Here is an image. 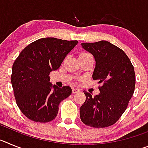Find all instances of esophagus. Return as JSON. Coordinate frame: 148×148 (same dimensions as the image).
Here are the masks:
<instances>
[{
  "instance_id": "obj_1",
  "label": "esophagus",
  "mask_w": 148,
  "mask_h": 148,
  "mask_svg": "<svg viewBox=\"0 0 148 148\" xmlns=\"http://www.w3.org/2000/svg\"><path fill=\"white\" fill-rule=\"evenodd\" d=\"M72 92H73V93H76V92H79V90L77 88H74V87H73V88L72 89Z\"/></svg>"
}]
</instances>
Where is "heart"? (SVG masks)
<instances>
[{
  "instance_id": "1",
  "label": "heart",
  "mask_w": 148,
  "mask_h": 148,
  "mask_svg": "<svg viewBox=\"0 0 148 148\" xmlns=\"http://www.w3.org/2000/svg\"><path fill=\"white\" fill-rule=\"evenodd\" d=\"M83 54H88V53H83Z\"/></svg>"
}]
</instances>
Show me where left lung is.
Listing matches in <instances>:
<instances>
[{
	"mask_svg": "<svg viewBox=\"0 0 148 148\" xmlns=\"http://www.w3.org/2000/svg\"><path fill=\"white\" fill-rule=\"evenodd\" d=\"M82 47L94 56L93 80L102 83L100 93L84 91L85 102L80 108L81 120L92 127L114 125L124 113L135 90L136 76L131 61L125 53L107 40L82 43Z\"/></svg>",
	"mask_w": 148,
	"mask_h": 148,
	"instance_id": "1",
	"label": "left lung"
}]
</instances>
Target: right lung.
Returning a JSON list of instances; mask_svg holds the SVG:
<instances>
[{
    "instance_id": "right-lung-1",
    "label": "right lung",
    "mask_w": 148,
    "mask_h": 148,
    "mask_svg": "<svg viewBox=\"0 0 148 148\" xmlns=\"http://www.w3.org/2000/svg\"><path fill=\"white\" fill-rule=\"evenodd\" d=\"M78 40L44 38L27 46L12 66L11 82L17 105L29 119L49 122L58 105L72 93L69 86L59 88L49 82V73L58 70Z\"/></svg>"
}]
</instances>
